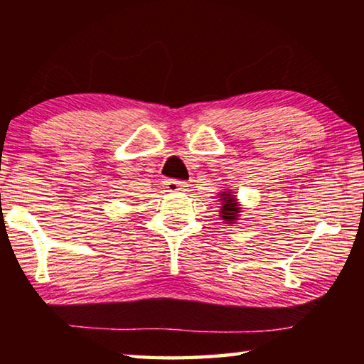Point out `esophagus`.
<instances>
[{
    "mask_svg": "<svg viewBox=\"0 0 364 364\" xmlns=\"http://www.w3.org/2000/svg\"><path fill=\"white\" fill-rule=\"evenodd\" d=\"M184 188H186V184L178 180H167L164 183V189L167 191V193H180Z\"/></svg>",
    "mask_w": 364,
    "mask_h": 364,
    "instance_id": "1",
    "label": "esophagus"
}]
</instances>
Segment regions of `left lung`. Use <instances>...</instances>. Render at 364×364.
Returning a JSON list of instances; mask_svg holds the SVG:
<instances>
[{
    "mask_svg": "<svg viewBox=\"0 0 364 364\" xmlns=\"http://www.w3.org/2000/svg\"><path fill=\"white\" fill-rule=\"evenodd\" d=\"M221 197V207H220V217L223 218L228 225L234 223V221L239 220V213H241V207H239V202L232 193H228L225 191Z\"/></svg>",
    "mask_w": 364,
    "mask_h": 364,
    "instance_id": "1",
    "label": "left lung"
}]
</instances>
